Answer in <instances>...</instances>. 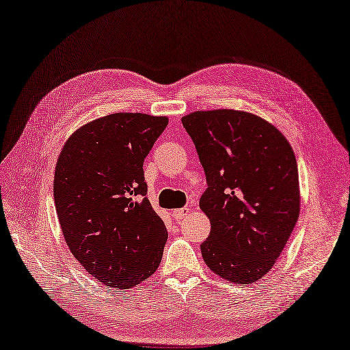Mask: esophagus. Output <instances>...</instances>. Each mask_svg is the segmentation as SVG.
Segmentation results:
<instances>
[{"instance_id":"1","label":"esophagus","mask_w":350,"mask_h":350,"mask_svg":"<svg viewBox=\"0 0 350 350\" xmlns=\"http://www.w3.org/2000/svg\"><path fill=\"white\" fill-rule=\"evenodd\" d=\"M189 213H191V208H178V210H173L172 216H173L174 220L180 221V220H183V219L189 216Z\"/></svg>"}]
</instances>
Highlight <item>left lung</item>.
I'll use <instances>...</instances> for the list:
<instances>
[{"mask_svg": "<svg viewBox=\"0 0 350 350\" xmlns=\"http://www.w3.org/2000/svg\"><path fill=\"white\" fill-rule=\"evenodd\" d=\"M207 177L200 200L211 223L204 262L220 278L252 284L271 271L297 223L299 170L293 148L271 122L234 109L182 118Z\"/></svg>", "mask_w": 350, "mask_h": 350, "instance_id": "left-lung-1", "label": "left lung"}]
</instances>
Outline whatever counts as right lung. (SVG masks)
Here are the masks:
<instances>
[{"label":"right lung","mask_w":350,"mask_h":350,"mask_svg":"<svg viewBox=\"0 0 350 350\" xmlns=\"http://www.w3.org/2000/svg\"><path fill=\"white\" fill-rule=\"evenodd\" d=\"M167 116L111 113L78 129L57 158L55 204L70 253L107 288H131L154 273L167 241L146 198L143 161Z\"/></svg>","instance_id":"obj_1"}]
</instances>
